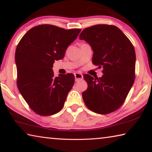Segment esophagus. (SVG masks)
<instances>
[{"label":"esophagus","instance_id":"obj_1","mask_svg":"<svg viewBox=\"0 0 152 152\" xmlns=\"http://www.w3.org/2000/svg\"><path fill=\"white\" fill-rule=\"evenodd\" d=\"M74 76H75V80L76 82H78L81 80L83 79V75L81 73H74Z\"/></svg>","mask_w":152,"mask_h":152}]
</instances>
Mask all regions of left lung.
<instances>
[{
	"instance_id": "obj_1",
	"label": "left lung",
	"mask_w": 152,
	"mask_h": 152,
	"mask_svg": "<svg viewBox=\"0 0 152 152\" xmlns=\"http://www.w3.org/2000/svg\"><path fill=\"white\" fill-rule=\"evenodd\" d=\"M91 46L92 63L103 69L101 78L84 75L88 84L82 98L90 110L108 114L121 106L135 80V52L132 42L114 25H96L79 35Z\"/></svg>"
}]
</instances>
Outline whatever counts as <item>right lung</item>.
Returning a JSON list of instances; mask_svg holds the SVG:
<instances>
[{
    "instance_id": "1",
    "label": "right lung",
    "mask_w": 152,
    "mask_h": 152,
    "mask_svg": "<svg viewBox=\"0 0 152 152\" xmlns=\"http://www.w3.org/2000/svg\"><path fill=\"white\" fill-rule=\"evenodd\" d=\"M80 31L40 25L28 31L17 45V86L25 101L37 114L50 116L63 108L74 85V76L67 74L55 77L53 64L55 60L64 58L67 48Z\"/></svg>"
}]
</instances>
